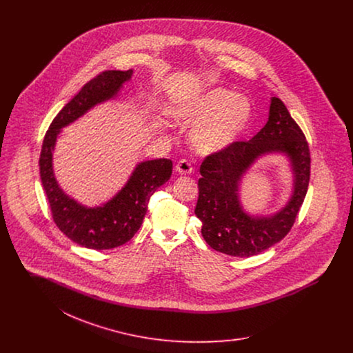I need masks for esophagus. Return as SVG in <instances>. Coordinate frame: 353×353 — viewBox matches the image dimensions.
Wrapping results in <instances>:
<instances>
[{
	"label": "esophagus",
	"mask_w": 353,
	"mask_h": 353,
	"mask_svg": "<svg viewBox=\"0 0 353 353\" xmlns=\"http://www.w3.org/2000/svg\"><path fill=\"white\" fill-rule=\"evenodd\" d=\"M192 170L193 168L188 160H180L179 164L176 165V172L180 174H189V173H192Z\"/></svg>",
	"instance_id": "1"
}]
</instances>
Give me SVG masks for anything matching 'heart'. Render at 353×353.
Segmentation results:
<instances>
[{
	"mask_svg": "<svg viewBox=\"0 0 353 353\" xmlns=\"http://www.w3.org/2000/svg\"><path fill=\"white\" fill-rule=\"evenodd\" d=\"M168 114L181 124L194 123L189 132L190 145L199 153L212 154L234 144L252 119V105L232 90L216 87L173 103Z\"/></svg>",
	"mask_w": 353,
	"mask_h": 353,
	"instance_id": "1",
	"label": "heart"
}]
</instances>
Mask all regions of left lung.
<instances>
[{
	"instance_id": "8db88e82",
	"label": "left lung",
	"mask_w": 353,
	"mask_h": 353,
	"mask_svg": "<svg viewBox=\"0 0 353 353\" xmlns=\"http://www.w3.org/2000/svg\"><path fill=\"white\" fill-rule=\"evenodd\" d=\"M283 154L293 172L289 201L271 215H252L243 209L239 192L243 177L268 154ZM310 148L302 130L283 101H270L269 120L249 141H235L202 161L199 200L194 209L206 243L219 252L249 258L268 250L291 230L310 183Z\"/></svg>"
}]
</instances>
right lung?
Masks as SVG:
<instances>
[{"instance_id": "1", "label": "right lung", "mask_w": 353, "mask_h": 353, "mask_svg": "<svg viewBox=\"0 0 353 353\" xmlns=\"http://www.w3.org/2000/svg\"><path fill=\"white\" fill-rule=\"evenodd\" d=\"M132 74L134 70H108L84 84L51 121L43 139L39 173L52 219L63 234L87 249L107 250L128 242L143 223L152 194L172 174L173 164L168 159L141 161L111 200L94 208L71 199L55 179L52 157L62 128L82 118L95 105L115 99L123 84L131 81Z\"/></svg>"}]
</instances>
